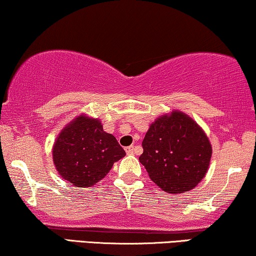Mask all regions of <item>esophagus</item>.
<instances>
[{"mask_svg": "<svg viewBox=\"0 0 256 256\" xmlns=\"http://www.w3.org/2000/svg\"><path fill=\"white\" fill-rule=\"evenodd\" d=\"M126 152L128 154V155H132L134 154V146H129L126 148Z\"/></svg>", "mask_w": 256, "mask_h": 256, "instance_id": "esophagus-1", "label": "esophagus"}]
</instances>
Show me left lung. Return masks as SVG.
Here are the masks:
<instances>
[{
  "instance_id": "1",
  "label": "left lung",
  "mask_w": 256,
  "mask_h": 256,
  "mask_svg": "<svg viewBox=\"0 0 256 256\" xmlns=\"http://www.w3.org/2000/svg\"><path fill=\"white\" fill-rule=\"evenodd\" d=\"M140 162L163 191H190L205 177L212 146L204 130L183 112L174 110L150 124Z\"/></svg>"
}]
</instances>
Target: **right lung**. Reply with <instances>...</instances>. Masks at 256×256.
I'll list each match as a JSON object with an SVG mask.
<instances>
[{
	"label": "right lung",
	"instance_id": "right-lung-1",
	"mask_svg": "<svg viewBox=\"0 0 256 256\" xmlns=\"http://www.w3.org/2000/svg\"><path fill=\"white\" fill-rule=\"evenodd\" d=\"M124 155L116 138L104 132L99 118L85 114L66 124L52 149L56 169L76 188L96 184Z\"/></svg>",
	"mask_w": 256,
	"mask_h": 256
}]
</instances>
